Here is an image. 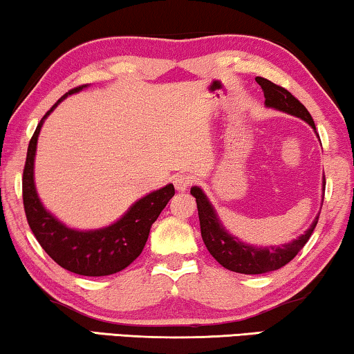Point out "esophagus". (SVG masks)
<instances>
[{
  "label": "esophagus",
  "mask_w": 354,
  "mask_h": 354,
  "mask_svg": "<svg viewBox=\"0 0 354 354\" xmlns=\"http://www.w3.org/2000/svg\"><path fill=\"white\" fill-rule=\"evenodd\" d=\"M192 183H193V177L188 176V174H180V176L174 178V185H176L177 192H185Z\"/></svg>",
  "instance_id": "esophagus-1"
}]
</instances>
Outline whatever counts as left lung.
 I'll use <instances>...</instances> for the list:
<instances>
[{"label":"left lung","mask_w":354,"mask_h":354,"mask_svg":"<svg viewBox=\"0 0 354 354\" xmlns=\"http://www.w3.org/2000/svg\"><path fill=\"white\" fill-rule=\"evenodd\" d=\"M255 81H257L263 91L266 106L301 118V120L308 122L316 131L315 121L308 113V110L288 89L281 88V86L271 83L268 80L260 78V76H257ZM192 194L196 198L199 227H201V236L204 244H206L207 250L220 265L230 271H234V273L262 274L279 270L281 266L288 265L304 249V245L308 243L311 233L315 232L317 218H319V215H316L311 227L301 236L292 241V243L278 245V248H274V245H270V248H255V245L241 243L238 238L232 236L223 228V225L220 223L217 214L214 211L212 204L209 203L207 196L203 193L201 188L193 187Z\"/></svg>","instance_id":"8db88e82"}]
</instances>
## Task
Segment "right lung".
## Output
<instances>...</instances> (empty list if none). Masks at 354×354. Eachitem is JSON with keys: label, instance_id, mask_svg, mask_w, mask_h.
Returning a JSON list of instances; mask_svg holds the SVG:
<instances>
[{"label": "right lung", "instance_id": "1", "mask_svg": "<svg viewBox=\"0 0 354 354\" xmlns=\"http://www.w3.org/2000/svg\"><path fill=\"white\" fill-rule=\"evenodd\" d=\"M86 84L66 92L38 122L28 143L27 161L22 177V196L27 222L46 254L62 268L83 276H106L124 270L142 254L151 225L166 207L176 189L172 183L143 196L134 203L113 225L100 230L78 232L65 227L41 204L35 187L33 167L41 126L48 115L66 95L84 89Z\"/></svg>", "mask_w": 354, "mask_h": 354}]
</instances>
